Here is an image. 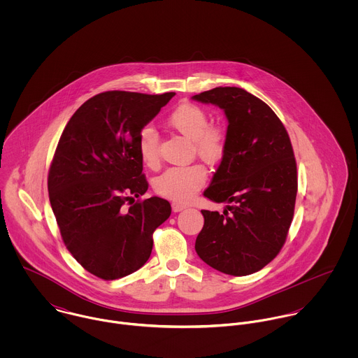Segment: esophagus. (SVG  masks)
<instances>
[{
	"mask_svg": "<svg viewBox=\"0 0 358 358\" xmlns=\"http://www.w3.org/2000/svg\"><path fill=\"white\" fill-rule=\"evenodd\" d=\"M186 208V205L179 204V203H172V210L173 212H180Z\"/></svg>",
	"mask_w": 358,
	"mask_h": 358,
	"instance_id": "obj_1",
	"label": "esophagus"
}]
</instances>
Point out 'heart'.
<instances>
[{"mask_svg": "<svg viewBox=\"0 0 358 358\" xmlns=\"http://www.w3.org/2000/svg\"><path fill=\"white\" fill-rule=\"evenodd\" d=\"M166 125L192 139L193 152L210 165L220 162L227 153V129L220 124H209L208 113L194 103H182L175 107L166 117ZM158 145V135L153 128H143L138 149L142 162L149 168H157L159 164ZM205 180L206 169L201 164L172 166L155 179L154 190L173 203H187L203 187Z\"/></svg>", "mask_w": 358, "mask_h": 358, "instance_id": "b5f03b06", "label": "heart"}]
</instances>
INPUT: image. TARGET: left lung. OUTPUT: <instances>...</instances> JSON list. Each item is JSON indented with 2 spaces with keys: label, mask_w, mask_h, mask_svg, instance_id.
<instances>
[{
  "label": "left lung",
  "mask_w": 358,
  "mask_h": 358,
  "mask_svg": "<svg viewBox=\"0 0 358 358\" xmlns=\"http://www.w3.org/2000/svg\"><path fill=\"white\" fill-rule=\"evenodd\" d=\"M224 110L227 153L204 197L227 203L223 213L203 209L204 227L196 251L210 267L248 275L270 263L285 244L298 193L296 159L277 114L237 87L194 95Z\"/></svg>",
  "instance_id": "left-lung-1"
}]
</instances>
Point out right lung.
Segmentation results:
<instances>
[{
	"label": "right lung",
	"instance_id": "1",
	"mask_svg": "<svg viewBox=\"0 0 358 358\" xmlns=\"http://www.w3.org/2000/svg\"><path fill=\"white\" fill-rule=\"evenodd\" d=\"M173 96L98 94L73 114L53 154L48 192L62 240L87 271L106 281L148 262L154 230L171 215L164 199L141 200L149 183L138 141Z\"/></svg>",
	"mask_w": 358,
	"mask_h": 358
}]
</instances>
